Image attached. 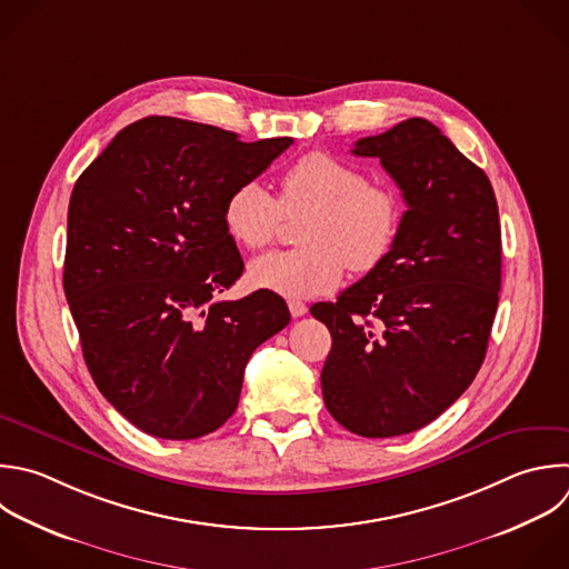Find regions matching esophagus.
<instances>
[{
  "label": "esophagus",
  "instance_id": "obj_1",
  "mask_svg": "<svg viewBox=\"0 0 569 569\" xmlns=\"http://www.w3.org/2000/svg\"><path fill=\"white\" fill-rule=\"evenodd\" d=\"M289 311H291V316H293V318H302V316L309 311V307H307L302 300L291 298V300H289Z\"/></svg>",
  "mask_w": 569,
  "mask_h": 569
}]
</instances>
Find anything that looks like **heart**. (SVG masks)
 <instances>
[{
	"label": "heart",
	"instance_id": "obj_1",
	"mask_svg": "<svg viewBox=\"0 0 569 569\" xmlns=\"http://www.w3.org/2000/svg\"><path fill=\"white\" fill-rule=\"evenodd\" d=\"M284 218H302L293 251L267 253L251 262L249 278L260 289L311 298L331 291L349 267L376 269L400 229V200L367 173L331 153L311 151L280 178V196L256 180L242 182L224 200V227L249 251L269 247Z\"/></svg>",
	"mask_w": 569,
	"mask_h": 569
}]
</instances>
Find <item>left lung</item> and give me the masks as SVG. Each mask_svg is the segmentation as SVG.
I'll use <instances>...</instances> for the list:
<instances>
[{
  "mask_svg": "<svg viewBox=\"0 0 569 569\" xmlns=\"http://www.w3.org/2000/svg\"><path fill=\"white\" fill-rule=\"evenodd\" d=\"M407 211L387 258L311 316L331 331L320 382L329 413L365 438L411 433L476 378L500 291V222L489 178L438 127L409 118L362 138Z\"/></svg>",
  "mask_w": 569,
  "mask_h": 569,
  "instance_id": "1",
  "label": "left lung"
}]
</instances>
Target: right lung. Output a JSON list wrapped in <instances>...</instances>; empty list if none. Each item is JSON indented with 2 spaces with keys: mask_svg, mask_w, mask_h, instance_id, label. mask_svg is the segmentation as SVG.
<instances>
[{
  "mask_svg": "<svg viewBox=\"0 0 569 569\" xmlns=\"http://www.w3.org/2000/svg\"><path fill=\"white\" fill-rule=\"evenodd\" d=\"M291 144L151 116L76 182L64 293L98 389L138 429L191 440L222 427L251 353L289 325L269 289L218 296L244 269L224 200Z\"/></svg>",
  "mask_w": 569,
  "mask_h": 569,
  "instance_id": "1",
  "label": "right lung"
}]
</instances>
